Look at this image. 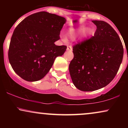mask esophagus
<instances>
[{
  "instance_id": "esophagus-1",
  "label": "esophagus",
  "mask_w": 128,
  "mask_h": 128,
  "mask_svg": "<svg viewBox=\"0 0 128 128\" xmlns=\"http://www.w3.org/2000/svg\"><path fill=\"white\" fill-rule=\"evenodd\" d=\"M67 50H69V51L72 50V48L71 46H67Z\"/></svg>"
}]
</instances>
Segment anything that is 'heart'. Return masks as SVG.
<instances>
[{
	"mask_svg": "<svg viewBox=\"0 0 128 128\" xmlns=\"http://www.w3.org/2000/svg\"><path fill=\"white\" fill-rule=\"evenodd\" d=\"M93 33V29L91 27L87 26L85 27V26L80 25L76 28H71L69 30V36L72 39H74L78 36H80V37L82 39H87ZM63 40L66 41V38L63 37Z\"/></svg>",
	"mask_w": 128,
	"mask_h": 128,
	"instance_id": "b5f03b06",
	"label": "heart"
}]
</instances>
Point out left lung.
<instances>
[{
    "label": "left lung",
    "instance_id": "8db88e82",
    "mask_svg": "<svg viewBox=\"0 0 128 128\" xmlns=\"http://www.w3.org/2000/svg\"><path fill=\"white\" fill-rule=\"evenodd\" d=\"M97 29L90 39L74 46L69 72L74 86L83 92L105 87L114 78L122 62L119 36L106 22L92 20Z\"/></svg>",
    "mask_w": 128,
    "mask_h": 128
}]
</instances>
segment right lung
Instances as JSON below:
<instances>
[{"instance_id":"1","label":"right lung","mask_w":128,"mask_h":128,"mask_svg":"<svg viewBox=\"0 0 128 128\" xmlns=\"http://www.w3.org/2000/svg\"><path fill=\"white\" fill-rule=\"evenodd\" d=\"M66 19L42 11L28 16L16 27L11 37L8 59L14 71L26 81L35 82L46 75L66 46H56Z\"/></svg>"}]
</instances>
